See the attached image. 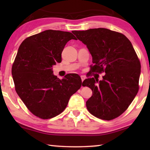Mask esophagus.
Segmentation results:
<instances>
[{"mask_svg": "<svg viewBox=\"0 0 150 150\" xmlns=\"http://www.w3.org/2000/svg\"><path fill=\"white\" fill-rule=\"evenodd\" d=\"M81 80H82V82H83V81H84L85 79H86V77H85V75H81Z\"/></svg>", "mask_w": 150, "mask_h": 150, "instance_id": "1", "label": "esophagus"}]
</instances>
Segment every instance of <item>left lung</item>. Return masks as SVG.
I'll return each instance as SVG.
<instances>
[{"mask_svg": "<svg viewBox=\"0 0 150 150\" xmlns=\"http://www.w3.org/2000/svg\"><path fill=\"white\" fill-rule=\"evenodd\" d=\"M87 45L93 57V72H105L103 80L89 77L83 82L93 95L86 102L91 115L110 120L125 111L138 92L141 65L132 44L124 34L93 28L73 31Z\"/></svg>", "mask_w": 150, "mask_h": 150, "instance_id": "obj_1", "label": "left lung"}]
</instances>
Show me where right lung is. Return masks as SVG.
<instances>
[{
	"label": "right lung",
	"instance_id": "right-lung-1",
	"mask_svg": "<svg viewBox=\"0 0 150 150\" xmlns=\"http://www.w3.org/2000/svg\"><path fill=\"white\" fill-rule=\"evenodd\" d=\"M71 39L77 40L71 32L47 30L27 38L18 50L12 67L15 90L28 109L40 118L62 113L81 87L77 74H67L62 80L53 74V65L62 62L63 48Z\"/></svg>",
	"mask_w": 150,
	"mask_h": 150
}]
</instances>
